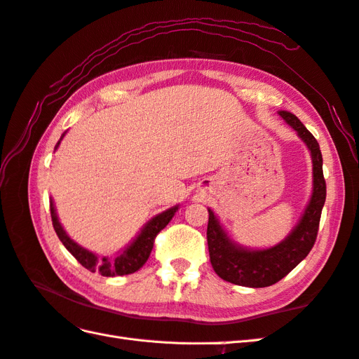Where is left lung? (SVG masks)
I'll return each instance as SVG.
<instances>
[{"label": "left lung", "mask_w": 359, "mask_h": 359, "mask_svg": "<svg viewBox=\"0 0 359 359\" xmlns=\"http://www.w3.org/2000/svg\"><path fill=\"white\" fill-rule=\"evenodd\" d=\"M309 147L313 164V190L299 225L278 245L266 250H245L233 243L215 213L208 208L207 243L215 273L225 282L248 287H265L290 274L309 255L318 234L321 210L326 201V181L318 142L294 114L278 112Z\"/></svg>", "instance_id": "left-lung-1"}]
</instances>
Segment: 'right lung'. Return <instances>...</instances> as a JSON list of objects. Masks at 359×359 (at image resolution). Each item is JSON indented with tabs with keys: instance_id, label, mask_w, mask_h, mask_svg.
Instances as JSON below:
<instances>
[{
	"instance_id": "add662e5",
	"label": "right lung",
	"mask_w": 359,
	"mask_h": 359,
	"mask_svg": "<svg viewBox=\"0 0 359 359\" xmlns=\"http://www.w3.org/2000/svg\"><path fill=\"white\" fill-rule=\"evenodd\" d=\"M65 134H62V137ZM62 137H60V140H62ZM57 146H59V143L56 144V147ZM177 210H178V207H173V208L165 210V212H163L161 215L155 216L152 221L146 224L142 233L138 234V238L114 260H108L104 257L102 260H99L97 256L93 255V252H90L88 250L82 248L81 245H77L74 241L68 238V234L64 231L62 225H60L57 221V215L55 212L53 201H50V213H51V221H53V229L57 234V238L60 239V242L64 243V247L69 252H72V255L76 257V260L83 268L91 271V273H99L100 276H104V277L133 274V273H135V271L142 268L146 264V260L151 256L156 234H158L164 229V226L170 222V219Z\"/></svg>"
}]
</instances>
